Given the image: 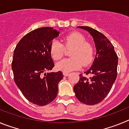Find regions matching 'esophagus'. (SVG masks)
Segmentation results:
<instances>
[{"label":"esophagus","instance_id":"obj_1","mask_svg":"<svg viewBox=\"0 0 129 129\" xmlns=\"http://www.w3.org/2000/svg\"><path fill=\"white\" fill-rule=\"evenodd\" d=\"M63 75L64 76H68L69 75H70V74L68 72H63Z\"/></svg>","mask_w":129,"mask_h":129}]
</instances>
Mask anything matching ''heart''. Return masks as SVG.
<instances>
[{
  "label": "heart",
  "instance_id": "obj_1",
  "mask_svg": "<svg viewBox=\"0 0 129 129\" xmlns=\"http://www.w3.org/2000/svg\"><path fill=\"white\" fill-rule=\"evenodd\" d=\"M64 44L67 48H72L70 52L72 57L64 59L55 65L57 70L63 72H70L78 70L83 65H89L94 56V47L91 43L86 41L83 35L78 32H72L63 38ZM50 52L53 59L58 61L62 57L64 47L61 42L54 39L52 42Z\"/></svg>",
  "mask_w": 129,
  "mask_h": 129
}]
</instances>
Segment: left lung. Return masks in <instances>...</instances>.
Returning a JSON list of instances; mask_svg holds the SVG:
<instances>
[{
  "mask_svg": "<svg viewBox=\"0 0 129 129\" xmlns=\"http://www.w3.org/2000/svg\"><path fill=\"white\" fill-rule=\"evenodd\" d=\"M89 33L94 39L96 48L95 59L90 68L85 74H91L86 78L82 74L79 80L74 86L79 101L94 105L103 101L111 90L117 77L118 58L114 48L103 34L88 26H77Z\"/></svg>",
  "mask_w": 129,
  "mask_h": 129,
  "instance_id": "8db88e82",
  "label": "left lung"
}]
</instances>
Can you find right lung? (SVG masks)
Wrapping results in <instances>:
<instances>
[{"instance_id": "add662e5", "label": "right lung", "mask_w": 129, "mask_h": 129, "mask_svg": "<svg viewBox=\"0 0 129 129\" xmlns=\"http://www.w3.org/2000/svg\"><path fill=\"white\" fill-rule=\"evenodd\" d=\"M59 34L51 27L34 29L20 40L13 52L15 82L24 96L37 105H46L55 100L64 77L61 71L45 72L54 67L50 48Z\"/></svg>"}]
</instances>
